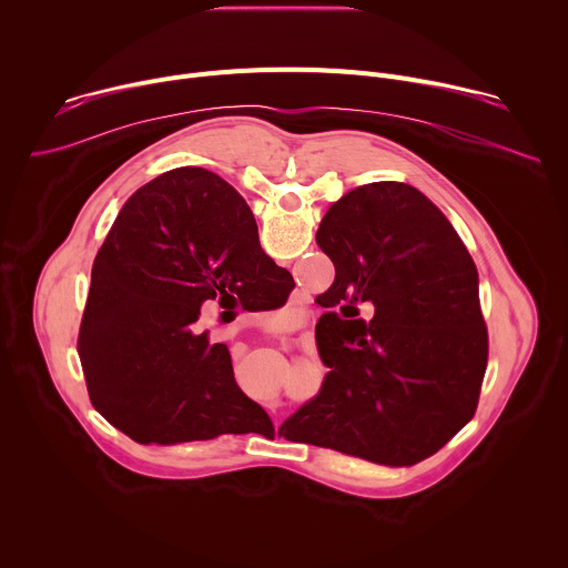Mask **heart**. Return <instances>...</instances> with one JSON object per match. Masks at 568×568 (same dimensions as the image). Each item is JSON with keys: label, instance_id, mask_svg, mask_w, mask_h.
I'll use <instances>...</instances> for the list:
<instances>
[{"label": "heart", "instance_id": "obj_1", "mask_svg": "<svg viewBox=\"0 0 568 568\" xmlns=\"http://www.w3.org/2000/svg\"><path fill=\"white\" fill-rule=\"evenodd\" d=\"M265 321H267V323H276V314H274V312H272V314H270V316H267V318H265Z\"/></svg>", "mask_w": 568, "mask_h": 568}]
</instances>
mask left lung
Listing matches in <instances>:
<instances>
[{
    "label": "left lung",
    "mask_w": 568,
    "mask_h": 568,
    "mask_svg": "<svg viewBox=\"0 0 568 568\" xmlns=\"http://www.w3.org/2000/svg\"><path fill=\"white\" fill-rule=\"evenodd\" d=\"M316 245L335 265L318 305L321 393L283 436L388 467L436 454L471 418L488 368L478 272L445 213L418 189L375 182L323 215ZM376 307L371 322L358 305Z\"/></svg>",
    "instance_id": "8db88e82"
}]
</instances>
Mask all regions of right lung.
<instances>
[{
    "instance_id": "add662e5",
    "label": "right lung",
    "mask_w": 568,
    "mask_h": 568,
    "mask_svg": "<svg viewBox=\"0 0 568 568\" xmlns=\"http://www.w3.org/2000/svg\"><path fill=\"white\" fill-rule=\"evenodd\" d=\"M292 287L222 178L175 169L148 182L119 211L92 267L78 357L94 409L141 445L274 429L235 384L226 344H211L195 321L217 294L274 310Z\"/></svg>"
}]
</instances>
